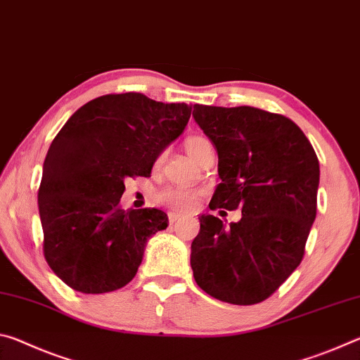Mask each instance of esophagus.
<instances>
[{
	"label": "esophagus",
	"instance_id": "esophagus-1",
	"mask_svg": "<svg viewBox=\"0 0 360 360\" xmlns=\"http://www.w3.org/2000/svg\"><path fill=\"white\" fill-rule=\"evenodd\" d=\"M181 219V216L179 214H176V212H169L168 214V221H169V224H174L176 221H179Z\"/></svg>",
	"mask_w": 360,
	"mask_h": 360
}]
</instances>
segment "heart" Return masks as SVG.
I'll return each instance as SVG.
<instances>
[{
	"label": "heart",
	"mask_w": 360,
	"mask_h": 360,
	"mask_svg": "<svg viewBox=\"0 0 360 360\" xmlns=\"http://www.w3.org/2000/svg\"><path fill=\"white\" fill-rule=\"evenodd\" d=\"M211 146L208 139L203 136H191L186 141V149L193 160L200 155L205 148ZM160 200L167 206L176 211H192L198 202V192L187 191L182 187H169L167 191H163L160 195Z\"/></svg>",
	"instance_id": "obj_1"
}]
</instances>
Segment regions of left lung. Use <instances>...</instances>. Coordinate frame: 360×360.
Returning a JSON list of instances; mask_svg holds the SVG:
<instances>
[{"instance_id":"left-lung-1","label":"left lung","mask_w":360,"mask_h":360,"mask_svg":"<svg viewBox=\"0 0 360 360\" xmlns=\"http://www.w3.org/2000/svg\"><path fill=\"white\" fill-rule=\"evenodd\" d=\"M192 115L219 157L221 184L210 208L241 210L230 225L200 216L193 278L221 302H264L303 259L316 219L319 160L304 133L281 114L195 105Z\"/></svg>"}]
</instances>
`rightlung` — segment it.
Wrapping results in <instances>:
<instances>
[{"mask_svg": "<svg viewBox=\"0 0 360 360\" xmlns=\"http://www.w3.org/2000/svg\"><path fill=\"white\" fill-rule=\"evenodd\" d=\"M192 106L143 94L98 96L71 115L47 150L38 192L44 257L82 294L112 292L135 278L148 240L168 227L155 208L122 210L124 181L150 176L184 131Z\"/></svg>", "mask_w": 360, "mask_h": 360, "instance_id": "obj_1", "label": "right lung"}]
</instances>
